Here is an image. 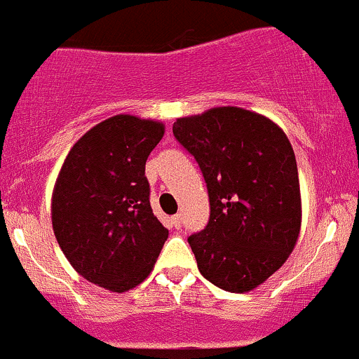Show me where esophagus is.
I'll list each match as a JSON object with an SVG mask.
<instances>
[{"instance_id": "esophagus-1", "label": "esophagus", "mask_w": 359, "mask_h": 359, "mask_svg": "<svg viewBox=\"0 0 359 359\" xmlns=\"http://www.w3.org/2000/svg\"><path fill=\"white\" fill-rule=\"evenodd\" d=\"M172 224H173V227H175V229H179V227L182 226V217H180V215H173L172 217Z\"/></svg>"}]
</instances>
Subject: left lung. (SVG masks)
I'll use <instances>...</instances> for the list:
<instances>
[{
  "label": "left lung",
  "mask_w": 359,
  "mask_h": 359,
  "mask_svg": "<svg viewBox=\"0 0 359 359\" xmlns=\"http://www.w3.org/2000/svg\"><path fill=\"white\" fill-rule=\"evenodd\" d=\"M173 135L208 189V224L187 240L198 269L226 292L253 290L299 240L302 201L290 140L266 116L231 106L179 118Z\"/></svg>",
  "instance_id": "1"
}]
</instances>
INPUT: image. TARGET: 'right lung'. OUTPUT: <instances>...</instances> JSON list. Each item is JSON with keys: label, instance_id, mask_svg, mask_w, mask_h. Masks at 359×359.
<instances>
[{"label": "right lung", "instance_id": "right-lung-1", "mask_svg": "<svg viewBox=\"0 0 359 359\" xmlns=\"http://www.w3.org/2000/svg\"><path fill=\"white\" fill-rule=\"evenodd\" d=\"M165 125L116 114L69 151L52 194V226L74 271L111 292H128L153 271L168 238L149 203L146 161Z\"/></svg>", "mask_w": 359, "mask_h": 359}]
</instances>
